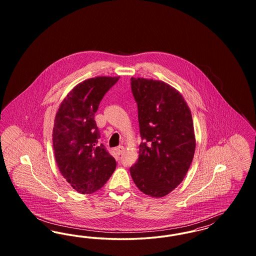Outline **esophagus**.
I'll return each instance as SVG.
<instances>
[{
    "instance_id": "34e87169",
    "label": "esophagus",
    "mask_w": 256,
    "mask_h": 256,
    "mask_svg": "<svg viewBox=\"0 0 256 256\" xmlns=\"http://www.w3.org/2000/svg\"><path fill=\"white\" fill-rule=\"evenodd\" d=\"M124 148L122 146H119L118 148H116V152L120 156V154H122V152H124Z\"/></svg>"
}]
</instances>
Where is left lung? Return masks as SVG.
I'll return each instance as SVG.
<instances>
[{"instance_id": "8db88e82", "label": "left lung", "mask_w": 256, "mask_h": 256, "mask_svg": "<svg viewBox=\"0 0 256 256\" xmlns=\"http://www.w3.org/2000/svg\"><path fill=\"white\" fill-rule=\"evenodd\" d=\"M130 84L142 139L130 174L144 194L164 196L182 183L194 158L191 111L180 93L164 82L132 78Z\"/></svg>"}]
</instances>
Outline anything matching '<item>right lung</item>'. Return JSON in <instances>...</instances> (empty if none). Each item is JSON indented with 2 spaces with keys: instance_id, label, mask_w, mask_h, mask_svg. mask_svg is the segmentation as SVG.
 <instances>
[{
  "instance_id": "right-lung-1",
  "label": "right lung",
  "mask_w": 256,
  "mask_h": 256,
  "mask_svg": "<svg viewBox=\"0 0 256 256\" xmlns=\"http://www.w3.org/2000/svg\"><path fill=\"white\" fill-rule=\"evenodd\" d=\"M119 76H97L74 87L58 110L52 130L54 156L63 178L76 191L91 194L100 189L116 168L104 144L95 113Z\"/></svg>"
}]
</instances>
